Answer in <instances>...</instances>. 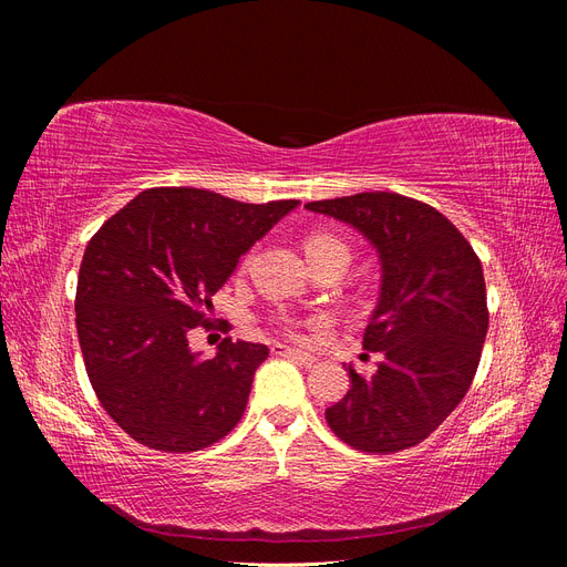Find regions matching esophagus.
I'll return each mask as SVG.
<instances>
[{
    "instance_id": "esophagus-1",
    "label": "esophagus",
    "mask_w": 567,
    "mask_h": 567,
    "mask_svg": "<svg viewBox=\"0 0 567 567\" xmlns=\"http://www.w3.org/2000/svg\"><path fill=\"white\" fill-rule=\"evenodd\" d=\"M271 352H274V354H284V357L296 359V362H300L302 367H315V362H317V359H315L312 354L300 352V350H293V348H286V346H274V348H271Z\"/></svg>"
}]
</instances>
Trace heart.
Wrapping results in <instances>:
<instances>
[{
    "instance_id": "1",
    "label": "heart",
    "mask_w": 567,
    "mask_h": 567,
    "mask_svg": "<svg viewBox=\"0 0 567 567\" xmlns=\"http://www.w3.org/2000/svg\"><path fill=\"white\" fill-rule=\"evenodd\" d=\"M333 250H342L348 252V246L340 241V238L331 236V234H312L305 238V252L307 257H319V255H326V252H333Z\"/></svg>"
}]
</instances>
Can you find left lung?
<instances>
[{"instance_id": "obj_1", "label": "left lung", "mask_w": 567, "mask_h": 567, "mask_svg": "<svg viewBox=\"0 0 567 567\" xmlns=\"http://www.w3.org/2000/svg\"><path fill=\"white\" fill-rule=\"evenodd\" d=\"M305 208L357 229L381 262L364 350L383 359L371 375L348 364L352 388L326 421L369 454L414 447L452 414L477 371L489 323L483 265L447 217L414 198L367 192Z\"/></svg>"}]
</instances>
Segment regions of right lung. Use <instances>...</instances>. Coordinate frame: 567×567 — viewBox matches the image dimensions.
Returning a JSON list of instances; mask_svg holds the SVG:
<instances>
[{
  "label": "right lung",
  "instance_id": "right-lung-1",
  "mask_svg": "<svg viewBox=\"0 0 567 567\" xmlns=\"http://www.w3.org/2000/svg\"><path fill=\"white\" fill-rule=\"evenodd\" d=\"M298 205L163 186L92 236L78 277V338L101 406L130 437L182 454L210 447L241 421L267 346L225 338L203 359L188 331L208 323L238 257Z\"/></svg>",
  "mask_w": 567,
  "mask_h": 567
}]
</instances>
